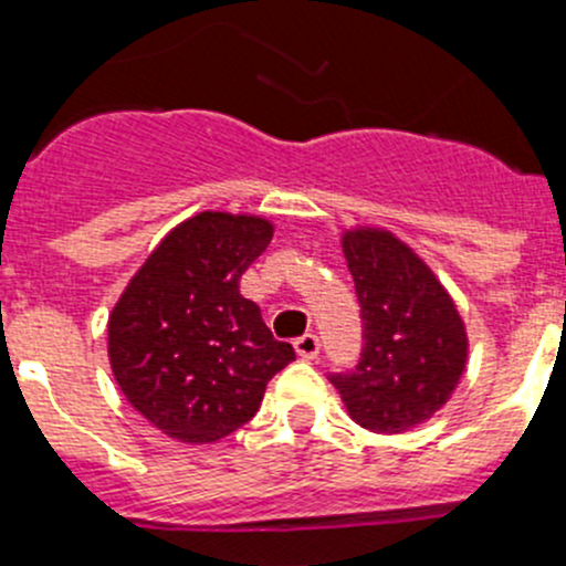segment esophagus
<instances>
[{
    "label": "esophagus",
    "mask_w": 566,
    "mask_h": 566,
    "mask_svg": "<svg viewBox=\"0 0 566 566\" xmlns=\"http://www.w3.org/2000/svg\"><path fill=\"white\" fill-rule=\"evenodd\" d=\"M295 353H298L301 358H306V361H310V358H317V353H319V339H317L315 334L298 336V339H295Z\"/></svg>",
    "instance_id": "obj_1"
}]
</instances>
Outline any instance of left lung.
Listing matches in <instances>:
<instances>
[{
	"instance_id": "8db88e82",
	"label": "left lung",
	"mask_w": 566,
	"mask_h": 566,
	"mask_svg": "<svg viewBox=\"0 0 566 566\" xmlns=\"http://www.w3.org/2000/svg\"><path fill=\"white\" fill-rule=\"evenodd\" d=\"M364 319L361 361L331 375L356 424L413 430L452 399L468 364V331L441 279L384 227L342 232Z\"/></svg>"
}]
</instances>
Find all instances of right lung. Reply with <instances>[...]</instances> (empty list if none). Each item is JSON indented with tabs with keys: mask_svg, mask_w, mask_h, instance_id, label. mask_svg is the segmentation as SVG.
<instances>
[{
	"mask_svg": "<svg viewBox=\"0 0 566 566\" xmlns=\"http://www.w3.org/2000/svg\"><path fill=\"white\" fill-rule=\"evenodd\" d=\"M273 238L262 216L202 210L150 251L108 315L119 391L182 443H213L256 413L268 380L295 361L241 276Z\"/></svg>",
	"mask_w": 566,
	"mask_h": 566,
	"instance_id": "1",
	"label": "right lung"
}]
</instances>
